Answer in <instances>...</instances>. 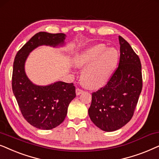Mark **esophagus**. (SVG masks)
<instances>
[{"instance_id":"1","label":"esophagus","mask_w":159,"mask_h":159,"mask_svg":"<svg viewBox=\"0 0 159 159\" xmlns=\"http://www.w3.org/2000/svg\"><path fill=\"white\" fill-rule=\"evenodd\" d=\"M75 93H76V95H77V96H78V95L81 94V93H83V90L80 89H76Z\"/></svg>"}]
</instances>
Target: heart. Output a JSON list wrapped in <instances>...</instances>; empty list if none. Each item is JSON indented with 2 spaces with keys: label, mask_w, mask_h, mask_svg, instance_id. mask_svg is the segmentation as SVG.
<instances>
[{
  "label": "heart",
  "mask_w": 159,
  "mask_h": 159,
  "mask_svg": "<svg viewBox=\"0 0 159 159\" xmlns=\"http://www.w3.org/2000/svg\"><path fill=\"white\" fill-rule=\"evenodd\" d=\"M119 60V54L115 48L104 43H97L84 48L74 57L73 65L84 67L81 73L83 83L88 88L95 89L108 81Z\"/></svg>",
  "instance_id": "1"
}]
</instances>
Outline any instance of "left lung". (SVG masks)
<instances>
[{
    "label": "left lung",
    "mask_w": 159,
    "mask_h": 159,
    "mask_svg": "<svg viewBox=\"0 0 159 159\" xmlns=\"http://www.w3.org/2000/svg\"><path fill=\"white\" fill-rule=\"evenodd\" d=\"M118 67L107 85L92 94L88 113L90 119L105 132H113L132 118L143 87L139 57L126 40L118 36Z\"/></svg>",
    "instance_id": "obj_1"
}]
</instances>
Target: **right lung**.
<instances>
[{"label": "right lung", "instance_id": "obj_1", "mask_svg": "<svg viewBox=\"0 0 159 159\" xmlns=\"http://www.w3.org/2000/svg\"><path fill=\"white\" fill-rule=\"evenodd\" d=\"M66 35L39 32L19 51L14 59L12 90L26 120L35 128L49 130L62 124L70 102L75 97L73 84L60 81L46 86L33 84L25 73L30 53L41 46L60 48L65 46Z\"/></svg>", "mask_w": 159, "mask_h": 159}]
</instances>
